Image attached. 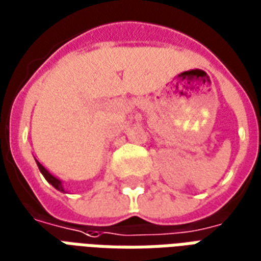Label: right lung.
Instances as JSON below:
<instances>
[{
    "instance_id": "add662e5",
    "label": "right lung",
    "mask_w": 261,
    "mask_h": 261,
    "mask_svg": "<svg viewBox=\"0 0 261 261\" xmlns=\"http://www.w3.org/2000/svg\"><path fill=\"white\" fill-rule=\"evenodd\" d=\"M36 163H37V167H39L40 172L43 174V176H44V178H45V180H47V182H48L50 185L54 186V188H55V189H57V191L65 192V189L62 188V182H61V180L58 179V178H55L54 175H51L50 172H48V171L45 170V168H44V167H43V165L40 164V163H39V161H37V160H36Z\"/></svg>"
}]
</instances>
